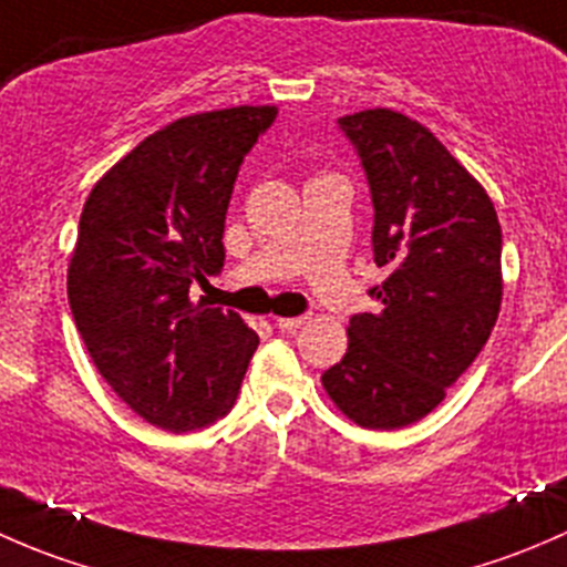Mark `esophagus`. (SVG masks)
I'll list each match as a JSON object with an SVG mask.
<instances>
[{"label":"esophagus","mask_w":567,"mask_h":567,"mask_svg":"<svg viewBox=\"0 0 567 567\" xmlns=\"http://www.w3.org/2000/svg\"><path fill=\"white\" fill-rule=\"evenodd\" d=\"M307 323V316H299V318H277V329L282 331H296L301 329V326Z\"/></svg>","instance_id":"1"}]
</instances>
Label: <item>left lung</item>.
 Here are the masks:
<instances>
[{"instance_id": "8db88e82", "label": "left lung", "mask_w": 567, "mask_h": 567, "mask_svg": "<svg viewBox=\"0 0 567 567\" xmlns=\"http://www.w3.org/2000/svg\"><path fill=\"white\" fill-rule=\"evenodd\" d=\"M373 199V257L390 277L375 312L348 323V351L320 375L337 409L394 431L431 414L499 318L502 227L485 188L416 120L368 109L337 120Z\"/></svg>"}]
</instances>
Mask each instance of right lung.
Returning a JSON list of instances; mask_svg holds the SVG:
<instances>
[{
  "instance_id": "add662e5",
  "label": "right lung",
  "mask_w": 567,
  "mask_h": 567,
  "mask_svg": "<svg viewBox=\"0 0 567 567\" xmlns=\"http://www.w3.org/2000/svg\"><path fill=\"white\" fill-rule=\"evenodd\" d=\"M274 120V106H233L164 125L95 183L79 219V334L106 384L169 433L221 420L260 342L238 312L192 305L188 290L225 266L233 186Z\"/></svg>"
}]
</instances>
